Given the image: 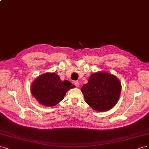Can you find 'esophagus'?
Masks as SVG:
<instances>
[{"mask_svg": "<svg viewBox=\"0 0 149 149\" xmlns=\"http://www.w3.org/2000/svg\"><path fill=\"white\" fill-rule=\"evenodd\" d=\"M74 84L77 87H79V85H80L79 82V81H74Z\"/></svg>", "mask_w": 149, "mask_h": 149, "instance_id": "esophagus-1", "label": "esophagus"}]
</instances>
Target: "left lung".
I'll return each instance as SVG.
<instances>
[{
	"label": "left lung",
	"instance_id": "obj_1",
	"mask_svg": "<svg viewBox=\"0 0 149 149\" xmlns=\"http://www.w3.org/2000/svg\"><path fill=\"white\" fill-rule=\"evenodd\" d=\"M85 102L97 111H106L116 105L121 91L116 77L107 72L94 73L81 88Z\"/></svg>",
	"mask_w": 149,
	"mask_h": 149
}]
</instances>
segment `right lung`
<instances>
[{
    "mask_svg": "<svg viewBox=\"0 0 149 149\" xmlns=\"http://www.w3.org/2000/svg\"><path fill=\"white\" fill-rule=\"evenodd\" d=\"M74 87L68 80L62 81L55 73H46L38 77L31 85V93L41 104L55 106L63 100L66 92Z\"/></svg>",
    "mask_w": 149,
    "mask_h": 149,
    "instance_id": "right-lung-1",
    "label": "right lung"
}]
</instances>
